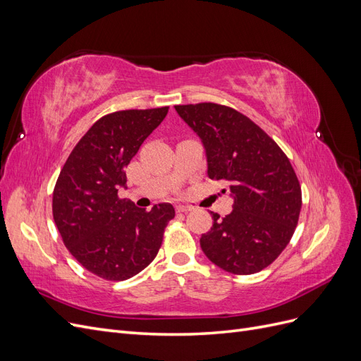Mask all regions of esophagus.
<instances>
[{"label": "esophagus", "mask_w": 361, "mask_h": 361, "mask_svg": "<svg viewBox=\"0 0 361 361\" xmlns=\"http://www.w3.org/2000/svg\"><path fill=\"white\" fill-rule=\"evenodd\" d=\"M174 209H176V212H190V211H192V207L187 206V204H176Z\"/></svg>", "instance_id": "1"}]
</instances>
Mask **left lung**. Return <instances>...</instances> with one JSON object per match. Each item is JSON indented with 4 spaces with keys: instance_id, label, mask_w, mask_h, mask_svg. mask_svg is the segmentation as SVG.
<instances>
[{
    "instance_id": "1",
    "label": "left lung",
    "mask_w": 361,
    "mask_h": 361,
    "mask_svg": "<svg viewBox=\"0 0 361 361\" xmlns=\"http://www.w3.org/2000/svg\"><path fill=\"white\" fill-rule=\"evenodd\" d=\"M202 140L207 176L228 183L233 211L212 214L200 238L206 257L238 276L255 274L289 244L301 211V187L289 158L253 120L212 102L176 105ZM226 192V190H223Z\"/></svg>"
}]
</instances>
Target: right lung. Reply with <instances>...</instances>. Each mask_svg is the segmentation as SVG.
I'll list each match as a JSON object with an SVG mask.
<instances>
[{"instance_id": "obj_1", "label": "right lung", "mask_w": 361, "mask_h": 361, "mask_svg": "<svg viewBox=\"0 0 361 361\" xmlns=\"http://www.w3.org/2000/svg\"><path fill=\"white\" fill-rule=\"evenodd\" d=\"M169 106L106 114L87 130L64 162L52 194L54 221L69 253L94 276L122 281L158 255L170 203L150 211L118 197L125 169L166 118Z\"/></svg>"}]
</instances>
